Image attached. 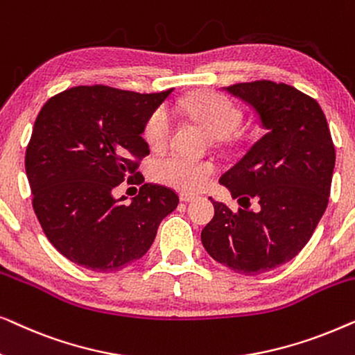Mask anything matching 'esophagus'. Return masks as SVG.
<instances>
[{
  "mask_svg": "<svg viewBox=\"0 0 355 355\" xmlns=\"http://www.w3.org/2000/svg\"><path fill=\"white\" fill-rule=\"evenodd\" d=\"M193 198H196V196H192V193H186V192H182L181 196H179V200L186 202V203H187V202H192Z\"/></svg>",
  "mask_w": 355,
  "mask_h": 355,
  "instance_id": "esophagus-1",
  "label": "esophagus"
}]
</instances>
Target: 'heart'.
Listing matches in <instances>:
<instances>
[{
  "label": "heart",
  "mask_w": 355,
  "mask_h": 355,
  "mask_svg": "<svg viewBox=\"0 0 355 355\" xmlns=\"http://www.w3.org/2000/svg\"><path fill=\"white\" fill-rule=\"evenodd\" d=\"M184 108L213 139L227 137L241 121V113L234 103L215 92H202V94L191 96ZM173 128L174 118L171 110L168 106H159L148 116L147 123H145V142L155 150L163 148L171 137ZM152 173L153 178L159 182L169 184V186L182 189V191H198L210 179L213 164L173 153L155 159Z\"/></svg>",
  "instance_id": "b5f03b06"
}]
</instances>
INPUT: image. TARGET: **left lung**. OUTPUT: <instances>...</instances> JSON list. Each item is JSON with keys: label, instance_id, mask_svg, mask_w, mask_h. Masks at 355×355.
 Segmentation results:
<instances>
[{"label": "left lung", "instance_id": "left-lung-1", "mask_svg": "<svg viewBox=\"0 0 355 355\" xmlns=\"http://www.w3.org/2000/svg\"><path fill=\"white\" fill-rule=\"evenodd\" d=\"M223 90L254 110L265 135L220 178L244 208L231 211L208 197L215 216L202 244L218 263L255 276L293 260L312 237L327 210L336 155L322 108L300 90L271 80ZM252 198L259 212L250 210Z\"/></svg>", "mask_w": 355, "mask_h": 355}]
</instances>
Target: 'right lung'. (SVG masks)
<instances>
[{
  "label": "right lung",
  "mask_w": 355,
  "mask_h": 355,
  "mask_svg": "<svg viewBox=\"0 0 355 355\" xmlns=\"http://www.w3.org/2000/svg\"><path fill=\"white\" fill-rule=\"evenodd\" d=\"M171 92L79 85L43 105L26 173L43 232L66 259L98 273L123 270L147 254L159 223L176 210V192L157 184H144L128 203L113 196L139 174L135 158L150 153L145 123Z\"/></svg>",
  "instance_id": "1"
}]
</instances>
